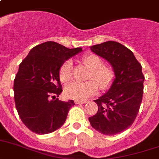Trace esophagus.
Instances as JSON below:
<instances>
[{
    "label": "esophagus",
    "instance_id": "34e87169",
    "mask_svg": "<svg viewBox=\"0 0 159 159\" xmlns=\"http://www.w3.org/2000/svg\"><path fill=\"white\" fill-rule=\"evenodd\" d=\"M75 103L76 104H85V103H87L86 100H75Z\"/></svg>",
    "mask_w": 159,
    "mask_h": 159
}]
</instances>
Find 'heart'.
I'll return each mask as SVG.
<instances>
[{
  "instance_id": "b5f03b06",
  "label": "heart",
  "mask_w": 159,
  "mask_h": 159,
  "mask_svg": "<svg viewBox=\"0 0 159 159\" xmlns=\"http://www.w3.org/2000/svg\"><path fill=\"white\" fill-rule=\"evenodd\" d=\"M83 63L90 69L88 82H72L66 85L64 93L68 98L84 100L98 93V85L106 90L112 84L114 71L111 66L104 65L102 59L95 54H88L82 58ZM73 65L71 60L65 61L59 68V79L62 83H67L72 77Z\"/></svg>"
}]
</instances>
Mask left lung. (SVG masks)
Returning a JSON list of instances; mask_svg holds the SVG:
<instances>
[{
  "mask_svg": "<svg viewBox=\"0 0 159 159\" xmlns=\"http://www.w3.org/2000/svg\"><path fill=\"white\" fill-rule=\"evenodd\" d=\"M92 51L111 63L115 78L109 90L94 101L96 114L89 118L91 125L104 135H115L132 125L143 95L142 65L124 45L108 41L90 47Z\"/></svg>",
  "mask_w": 159,
  "mask_h": 159,
  "instance_id": "left-lung-1",
  "label": "left lung"
}]
</instances>
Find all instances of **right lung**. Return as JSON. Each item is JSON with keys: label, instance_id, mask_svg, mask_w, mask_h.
<instances>
[{"label": "right lung", "instance_id": "obj_1", "mask_svg": "<svg viewBox=\"0 0 159 159\" xmlns=\"http://www.w3.org/2000/svg\"><path fill=\"white\" fill-rule=\"evenodd\" d=\"M81 51V47L69 49L46 42L31 49L20 63L13 84L15 105L21 121L32 132L50 134L64 124L75 103L56 98L63 92L59 68Z\"/></svg>", "mask_w": 159, "mask_h": 159}]
</instances>
